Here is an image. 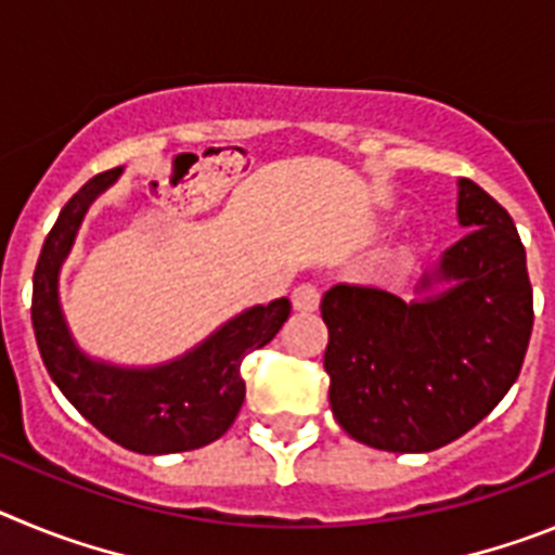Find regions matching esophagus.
I'll return each mask as SVG.
<instances>
[{
    "label": "esophagus",
    "mask_w": 555,
    "mask_h": 555,
    "mask_svg": "<svg viewBox=\"0 0 555 555\" xmlns=\"http://www.w3.org/2000/svg\"><path fill=\"white\" fill-rule=\"evenodd\" d=\"M320 300L322 292L317 283H302V286L294 288L292 294V306L297 308V311H317V308H320Z\"/></svg>",
    "instance_id": "esophagus-1"
}]
</instances>
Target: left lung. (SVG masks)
Wrapping results in <instances>:
<instances>
[{"mask_svg":"<svg viewBox=\"0 0 555 555\" xmlns=\"http://www.w3.org/2000/svg\"><path fill=\"white\" fill-rule=\"evenodd\" d=\"M459 219L473 233L444 253L436 278L453 286L439 297L405 302L350 283L322 297L327 397L356 442L391 453L444 448L522 370L533 288L514 219L473 180H461Z\"/></svg>","mask_w":555,"mask_h":555,"instance_id":"left-lung-1","label":"left lung"}]
</instances>
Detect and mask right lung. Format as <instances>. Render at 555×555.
I'll return each instance as SVG.
<instances>
[{
	"instance_id": "1",
	"label": "right lung",
	"mask_w": 555,
	"mask_h": 555,
	"mask_svg": "<svg viewBox=\"0 0 555 555\" xmlns=\"http://www.w3.org/2000/svg\"><path fill=\"white\" fill-rule=\"evenodd\" d=\"M119 178L107 169L63 205L33 274V327L43 366L66 400L100 434L132 453H183L217 442L233 425L247 386L242 361L261 350L292 313L286 297L255 306L175 364L158 370H116L94 364L75 347L57 306V269L66 258L88 205Z\"/></svg>"
}]
</instances>
